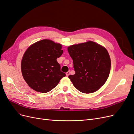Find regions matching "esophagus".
<instances>
[{"label": "esophagus", "mask_w": 134, "mask_h": 134, "mask_svg": "<svg viewBox=\"0 0 134 134\" xmlns=\"http://www.w3.org/2000/svg\"><path fill=\"white\" fill-rule=\"evenodd\" d=\"M69 75H70V72L68 71L67 72H66V75L67 76H68Z\"/></svg>", "instance_id": "obj_1"}]
</instances>
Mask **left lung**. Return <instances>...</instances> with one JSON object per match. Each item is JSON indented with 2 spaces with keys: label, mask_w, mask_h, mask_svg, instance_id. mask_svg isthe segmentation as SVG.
<instances>
[{
  "label": "left lung",
  "mask_w": 134,
  "mask_h": 134,
  "mask_svg": "<svg viewBox=\"0 0 134 134\" xmlns=\"http://www.w3.org/2000/svg\"><path fill=\"white\" fill-rule=\"evenodd\" d=\"M73 60L74 75L69 78L81 93H94L103 86L109 77L111 60L107 50L93 41L68 48Z\"/></svg>",
  "instance_id": "obj_1"
}]
</instances>
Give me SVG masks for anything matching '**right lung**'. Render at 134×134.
<instances>
[{
	"instance_id": "right-lung-1",
	"label": "right lung",
	"mask_w": 134,
	"mask_h": 134,
	"mask_svg": "<svg viewBox=\"0 0 134 134\" xmlns=\"http://www.w3.org/2000/svg\"><path fill=\"white\" fill-rule=\"evenodd\" d=\"M62 45L44 39L26 50L21 63L23 78L31 89L45 93L57 86L66 75L57 59L62 55Z\"/></svg>"
}]
</instances>
